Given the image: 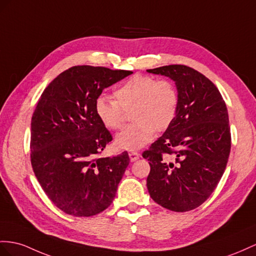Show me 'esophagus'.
<instances>
[{
    "mask_svg": "<svg viewBox=\"0 0 256 256\" xmlns=\"http://www.w3.org/2000/svg\"><path fill=\"white\" fill-rule=\"evenodd\" d=\"M128 156H130V160L132 161V162H134V161H136V160H138L140 159V154L137 152H130V154H128Z\"/></svg>",
    "mask_w": 256,
    "mask_h": 256,
    "instance_id": "obj_1",
    "label": "esophagus"
}]
</instances>
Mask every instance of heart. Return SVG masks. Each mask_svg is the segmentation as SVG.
Here are the masks:
<instances>
[{"mask_svg": "<svg viewBox=\"0 0 256 256\" xmlns=\"http://www.w3.org/2000/svg\"><path fill=\"white\" fill-rule=\"evenodd\" d=\"M116 100L100 95L94 104L95 114L109 130L123 126L124 111L130 110L133 123L116 137V145L124 150H138L152 140L158 130H166L174 120L178 96L174 85L166 80L136 74L130 78L114 93Z\"/></svg>", "mask_w": 256, "mask_h": 256, "instance_id": "1", "label": "heart"}]
</instances>
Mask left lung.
<instances>
[{
  "label": "left lung",
  "instance_id": "8db88e82",
  "mask_svg": "<svg viewBox=\"0 0 256 256\" xmlns=\"http://www.w3.org/2000/svg\"><path fill=\"white\" fill-rule=\"evenodd\" d=\"M147 72L173 80L178 96L174 120L142 154L150 164L148 192L163 208L190 211L211 196L227 166L232 138L226 104L208 78L187 66Z\"/></svg>",
  "mask_w": 256,
  "mask_h": 256
}]
</instances>
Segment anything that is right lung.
Masks as SVG:
<instances>
[{"mask_svg":"<svg viewBox=\"0 0 256 256\" xmlns=\"http://www.w3.org/2000/svg\"><path fill=\"white\" fill-rule=\"evenodd\" d=\"M132 74L74 66L41 95L31 120V164L44 192L64 213L93 216L114 199L130 158L126 152L98 156L112 136L94 104L104 88Z\"/></svg>","mask_w":256,"mask_h":256,"instance_id":"add662e5","label":"right lung"}]
</instances>
